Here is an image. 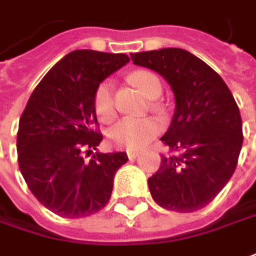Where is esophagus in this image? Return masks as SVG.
<instances>
[{
	"mask_svg": "<svg viewBox=\"0 0 256 256\" xmlns=\"http://www.w3.org/2000/svg\"><path fill=\"white\" fill-rule=\"evenodd\" d=\"M128 157L130 160H136L138 157V152H128Z\"/></svg>",
	"mask_w": 256,
	"mask_h": 256,
	"instance_id": "34e87169",
	"label": "esophagus"
}]
</instances>
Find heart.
Returning a JSON list of instances; mask_svg holds the SVG:
<instances>
[{
  "label": "heart",
  "mask_w": 256,
  "mask_h": 256,
  "mask_svg": "<svg viewBox=\"0 0 256 256\" xmlns=\"http://www.w3.org/2000/svg\"><path fill=\"white\" fill-rule=\"evenodd\" d=\"M128 80L147 99H157L163 90L160 79L148 70H136L128 76ZM93 109L98 119L103 123H110L116 118L113 86L109 80L102 82L96 88L93 94ZM160 122L154 118H124L108 132V138L116 147L136 152L148 144L160 133Z\"/></svg>",
  "instance_id": "obj_1"
}]
</instances>
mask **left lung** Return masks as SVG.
Segmentation results:
<instances>
[{
	"mask_svg": "<svg viewBox=\"0 0 256 256\" xmlns=\"http://www.w3.org/2000/svg\"><path fill=\"white\" fill-rule=\"evenodd\" d=\"M137 66L157 72L170 84L176 109L162 137L177 156L162 157L148 178L160 207L192 212L216 198L232 177L242 147V120L222 78L200 58L180 48L132 54Z\"/></svg>",
	"mask_w": 256,
	"mask_h": 256,
	"instance_id": "left-lung-1",
	"label": "left lung"
}]
</instances>
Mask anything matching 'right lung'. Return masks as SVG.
I'll use <instances>...</instances> for the list:
<instances>
[{"instance_id":"1","label":"right lung","mask_w":256,"mask_h":256,"mask_svg":"<svg viewBox=\"0 0 256 256\" xmlns=\"http://www.w3.org/2000/svg\"><path fill=\"white\" fill-rule=\"evenodd\" d=\"M124 54L72 50L32 92L20 119L18 164L31 192L44 207L65 218L100 211L113 190L114 174L128 154L96 152L100 144L93 94L99 84L128 64Z\"/></svg>"}]
</instances>
